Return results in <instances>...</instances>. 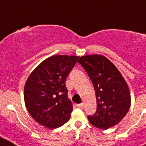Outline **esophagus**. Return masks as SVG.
<instances>
[{
  "label": "esophagus",
  "mask_w": 146,
  "mask_h": 146,
  "mask_svg": "<svg viewBox=\"0 0 146 146\" xmlns=\"http://www.w3.org/2000/svg\"><path fill=\"white\" fill-rule=\"evenodd\" d=\"M77 106L78 107V108H83V106H84V104H83V103H81V104H78Z\"/></svg>",
  "instance_id": "1"
}]
</instances>
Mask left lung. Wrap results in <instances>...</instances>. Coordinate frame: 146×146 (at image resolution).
I'll return each mask as SVG.
<instances>
[{
    "mask_svg": "<svg viewBox=\"0 0 146 146\" xmlns=\"http://www.w3.org/2000/svg\"><path fill=\"white\" fill-rule=\"evenodd\" d=\"M96 93V113L88 115L93 126L107 129L118 124L128 113L131 104L129 88L121 74L111 61L100 55L80 58Z\"/></svg>",
    "mask_w": 146,
    "mask_h": 146,
    "instance_id": "1",
    "label": "left lung"
}]
</instances>
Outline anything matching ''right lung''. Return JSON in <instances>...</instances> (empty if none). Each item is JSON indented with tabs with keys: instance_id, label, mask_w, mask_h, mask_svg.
Listing matches in <instances>:
<instances>
[{
	"instance_id": "add662e5",
	"label": "right lung",
	"mask_w": 146,
	"mask_h": 146,
	"mask_svg": "<svg viewBox=\"0 0 146 146\" xmlns=\"http://www.w3.org/2000/svg\"><path fill=\"white\" fill-rule=\"evenodd\" d=\"M78 56L53 55L31 72L24 88L28 113L39 124L49 129L60 127L69 121L73 110L65 82Z\"/></svg>"
}]
</instances>
